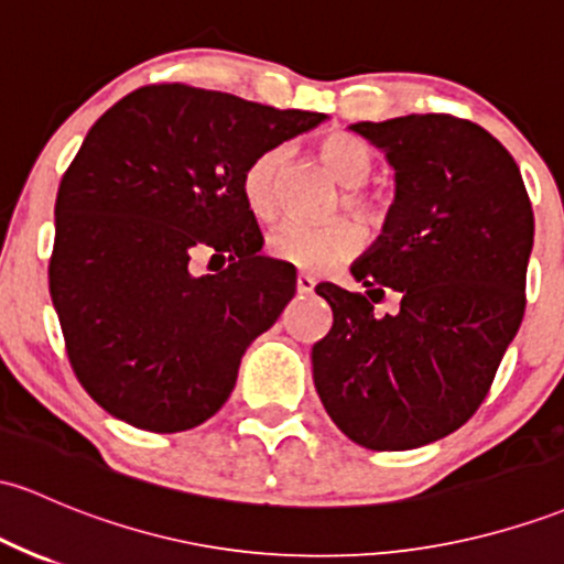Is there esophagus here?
<instances>
[{"mask_svg": "<svg viewBox=\"0 0 564 564\" xmlns=\"http://www.w3.org/2000/svg\"><path fill=\"white\" fill-rule=\"evenodd\" d=\"M296 292H300V294H313L315 292V278L313 275H305V272H300V275H296Z\"/></svg>", "mask_w": 564, "mask_h": 564, "instance_id": "1", "label": "esophagus"}]
</instances>
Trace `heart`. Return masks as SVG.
<instances>
[{
  "instance_id": "heart-1",
  "label": "heart",
  "mask_w": 564,
  "mask_h": 564,
  "mask_svg": "<svg viewBox=\"0 0 564 564\" xmlns=\"http://www.w3.org/2000/svg\"><path fill=\"white\" fill-rule=\"evenodd\" d=\"M318 154L332 176L348 187L343 195L345 206L352 208L369 225H377L386 214V206L377 197L356 189L358 184L367 182V176L375 169V158L367 150V144L350 133L332 131L318 141ZM283 160H286L283 150L272 147V150L259 152L249 163V169L243 171L240 192H243L246 208L257 221H272L281 214ZM358 243H361V230H358L356 221L348 216H332L318 225L286 221L268 235L264 249L275 262L292 264V268L305 272H324L350 259Z\"/></svg>"
}]
</instances>
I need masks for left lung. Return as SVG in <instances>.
Here are the masks:
<instances>
[{"mask_svg": "<svg viewBox=\"0 0 564 564\" xmlns=\"http://www.w3.org/2000/svg\"><path fill=\"white\" fill-rule=\"evenodd\" d=\"M386 152L395 200L352 264L364 294L318 283L334 324L313 345L321 404L380 453L444 438L479 410L524 315L533 208L506 147L453 115L356 122ZM388 288L400 311L380 316Z\"/></svg>", "mask_w": 564, "mask_h": 564, "instance_id": "1", "label": "left lung"}]
</instances>
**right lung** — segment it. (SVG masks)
I'll list each match as a JSON object with an SVG mask.
<instances>
[{
  "mask_svg": "<svg viewBox=\"0 0 564 564\" xmlns=\"http://www.w3.org/2000/svg\"><path fill=\"white\" fill-rule=\"evenodd\" d=\"M324 120L178 83L98 117L61 178L47 270L72 369L98 406L178 433L230 399L246 348L296 292L292 264L259 253L240 178ZM197 252L231 264L195 276Z\"/></svg>",
  "mask_w": 564,
  "mask_h": 564,
  "instance_id": "1",
  "label": "right lung"
}]
</instances>
